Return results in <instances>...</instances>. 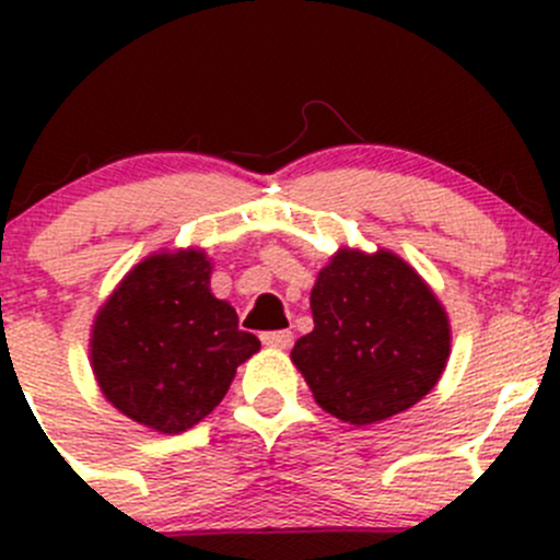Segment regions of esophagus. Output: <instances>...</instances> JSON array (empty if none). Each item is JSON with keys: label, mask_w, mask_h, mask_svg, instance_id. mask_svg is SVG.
<instances>
[{"label": "esophagus", "mask_w": 560, "mask_h": 560, "mask_svg": "<svg viewBox=\"0 0 560 560\" xmlns=\"http://www.w3.org/2000/svg\"><path fill=\"white\" fill-rule=\"evenodd\" d=\"M262 343L270 349H287L292 343V332L290 330H270V332H262Z\"/></svg>", "instance_id": "esophagus-1"}]
</instances>
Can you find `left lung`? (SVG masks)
Masks as SVG:
<instances>
[{
	"mask_svg": "<svg viewBox=\"0 0 560 560\" xmlns=\"http://www.w3.org/2000/svg\"><path fill=\"white\" fill-rule=\"evenodd\" d=\"M314 330L292 363L314 400L349 425L411 409L442 380L450 316L425 279L389 248L341 246L312 290Z\"/></svg>",
	"mask_w": 560,
	"mask_h": 560,
	"instance_id": "8db88e82",
	"label": "left lung"
}]
</instances>
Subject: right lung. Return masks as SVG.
<instances>
[{
    "label": "right lung",
    "mask_w": 560,
    "mask_h": 560,
    "mask_svg": "<svg viewBox=\"0 0 560 560\" xmlns=\"http://www.w3.org/2000/svg\"><path fill=\"white\" fill-rule=\"evenodd\" d=\"M202 248L140 259L100 306L89 360L100 393L156 433H184L228 395L235 369L259 352L238 314L211 292Z\"/></svg>",
    "instance_id": "add662e5"
}]
</instances>
